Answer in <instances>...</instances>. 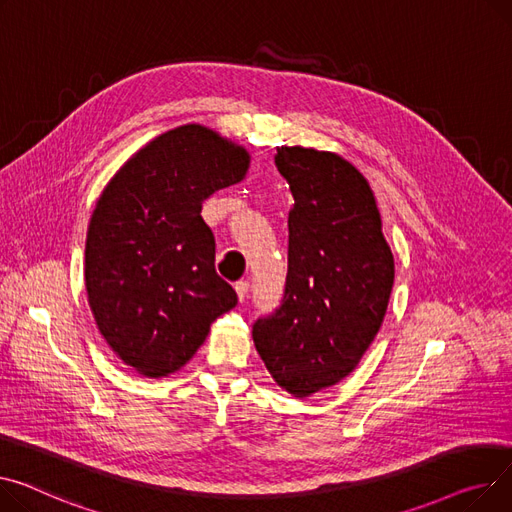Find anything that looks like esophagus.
Listing matches in <instances>:
<instances>
[{"mask_svg":"<svg viewBox=\"0 0 512 512\" xmlns=\"http://www.w3.org/2000/svg\"><path fill=\"white\" fill-rule=\"evenodd\" d=\"M249 288H251L249 280H238V282L234 284V290H236V294H238V300H241V302H245V300H247V296H249Z\"/></svg>","mask_w":512,"mask_h":512,"instance_id":"1","label":"esophagus"}]
</instances>
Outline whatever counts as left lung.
Masks as SVG:
<instances>
[{
	"mask_svg": "<svg viewBox=\"0 0 512 512\" xmlns=\"http://www.w3.org/2000/svg\"><path fill=\"white\" fill-rule=\"evenodd\" d=\"M288 181V276L278 309L253 342L294 397L331 387L358 366L379 333L395 280L381 214L360 170L333 152L278 148Z\"/></svg>",
	"mask_w": 512,
	"mask_h": 512,
	"instance_id": "left-lung-1",
	"label": "left lung"
}]
</instances>
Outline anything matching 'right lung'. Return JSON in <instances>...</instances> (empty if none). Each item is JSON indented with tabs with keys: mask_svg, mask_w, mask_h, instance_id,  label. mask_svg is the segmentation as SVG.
<instances>
[{
	"mask_svg": "<svg viewBox=\"0 0 512 512\" xmlns=\"http://www.w3.org/2000/svg\"><path fill=\"white\" fill-rule=\"evenodd\" d=\"M251 156L203 125L170 129L131 156L96 201L86 290L98 331L144 377L187 364L238 298L216 274L201 218L214 191L243 181Z\"/></svg>",
	"mask_w": 512,
	"mask_h": 512,
	"instance_id": "add662e5",
	"label": "right lung"
}]
</instances>
